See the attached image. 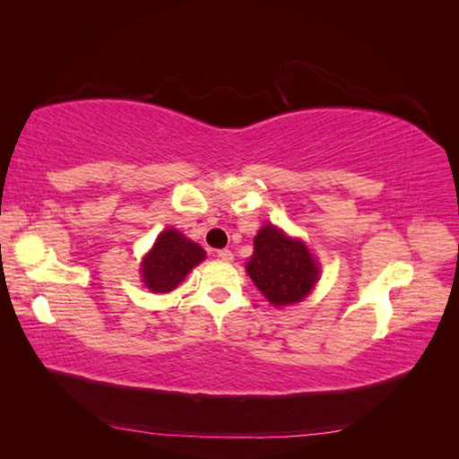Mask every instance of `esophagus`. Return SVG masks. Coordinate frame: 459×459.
I'll return each mask as SVG.
<instances>
[{
	"mask_svg": "<svg viewBox=\"0 0 459 459\" xmlns=\"http://www.w3.org/2000/svg\"><path fill=\"white\" fill-rule=\"evenodd\" d=\"M216 255H218L220 260H224V262H231V260H233V255H231L230 248H220V251H218Z\"/></svg>",
	"mask_w": 459,
	"mask_h": 459,
	"instance_id": "obj_1",
	"label": "esophagus"
}]
</instances>
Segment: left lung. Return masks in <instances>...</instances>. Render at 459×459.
<instances>
[{"mask_svg":"<svg viewBox=\"0 0 459 459\" xmlns=\"http://www.w3.org/2000/svg\"><path fill=\"white\" fill-rule=\"evenodd\" d=\"M247 273L272 304L285 307L310 293L317 281V264L307 245L266 226L255 238V255L247 262Z\"/></svg>","mask_w":459,"mask_h":459,"instance_id":"obj_1","label":"left lung"}]
</instances>
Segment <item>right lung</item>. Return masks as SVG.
Masks as SVG:
<instances>
[{
  "label": "right lung",
  "instance_id": "add662e5",
  "mask_svg": "<svg viewBox=\"0 0 459 459\" xmlns=\"http://www.w3.org/2000/svg\"><path fill=\"white\" fill-rule=\"evenodd\" d=\"M201 260H204V251L197 243L186 239L172 228L166 230L143 260V283L152 293H169Z\"/></svg>",
  "mask_w": 459,
  "mask_h": 459
}]
</instances>
